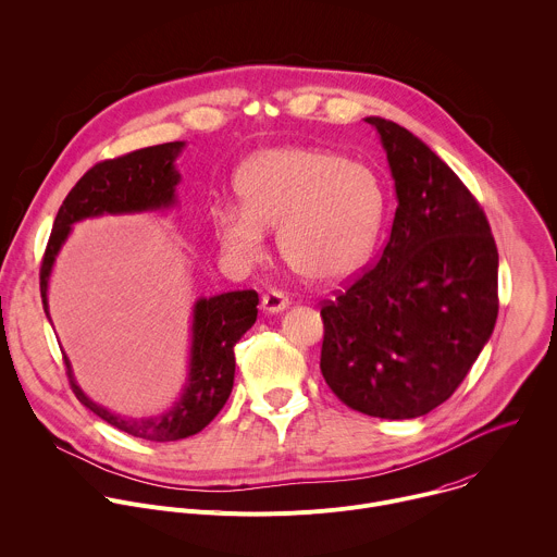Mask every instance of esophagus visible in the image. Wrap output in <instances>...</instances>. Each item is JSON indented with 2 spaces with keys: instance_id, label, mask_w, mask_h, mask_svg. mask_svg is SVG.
I'll list each match as a JSON object with an SVG mask.
<instances>
[{
  "instance_id": "34e87169",
  "label": "esophagus",
  "mask_w": 557,
  "mask_h": 557,
  "mask_svg": "<svg viewBox=\"0 0 557 557\" xmlns=\"http://www.w3.org/2000/svg\"><path fill=\"white\" fill-rule=\"evenodd\" d=\"M260 306H262L264 312L275 314V312L286 310V308L290 306V301H288V297H286L284 293H280V290H269V293L262 295V304H260Z\"/></svg>"
}]
</instances>
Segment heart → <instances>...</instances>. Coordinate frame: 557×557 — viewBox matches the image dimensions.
Listing matches in <instances>:
<instances>
[{"instance_id": "heart-1", "label": "heart", "mask_w": 557, "mask_h": 557, "mask_svg": "<svg viewBox=\"0 0 557 557\" xmlns=\"http://www.w3.org/2000/svg\"><path fill=\"white\" fill-rule=\"evenodd\" d=\"M243 206H216L212 223L223 251L251 267L277 230L284 262L310 284H338L369 260L385 219L379 174L323 148H273L238 174Z\"/></svg>"}]
</instances>
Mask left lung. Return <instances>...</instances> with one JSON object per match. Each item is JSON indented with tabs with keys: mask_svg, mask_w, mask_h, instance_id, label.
Masks as SVG:
<instances>
[{
	"mask_svg": "<svg viewBox=\"0 0 557 557\" xmlns=\"http://www.w3.org/2000/svg\"><path fill=\"white\" fill-rule=\"evenodd\" d=\"M396 183L379 262L323 304L321 374L349 409L411 420L446 403L490 341L498 251L461 178L411 131L364 117Z\"/></svg>",
	"mask_w": 557,
	"mask_h": 557,
	"instance_id": "obj_1",
	"label": "left lung"
}]
</instances>
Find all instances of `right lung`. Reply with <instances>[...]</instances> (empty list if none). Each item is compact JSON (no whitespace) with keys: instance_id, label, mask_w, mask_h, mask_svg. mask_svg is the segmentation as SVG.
I'll return each instance as SVG.
<instances>
[{"instance_id":"1","label":"right lung","mask_w":557,"mask_h":557,"mask_svg":"<svg viewBox=\"0 0 557 557\" xmlns=\"http://www.w3.org/2000/svg\"><path fill=\"white\" fill-rule=\"evenodd\" d=\"M183 146V141H168L133 150L117 159L100 161L81 176L54 219V230L41 264V299L48 319L50 273L61 247L72 234V225L104 214H139L172 208L176 203L174 193L181 181L174 161ZM258 301L256 290H232L210 299H197L188 379H185L181 398L157 418H126L94 403L78 387L70 358L63 356L70 385L81 405L107 424L133 437L148 442H176L197 435L219 416L232 394L236 372L234 345L256 323Z\"/></svg>"}]
</instances>
